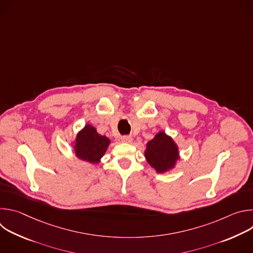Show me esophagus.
I'll use <instances>...</instances> for the list:
<instances>
[{
	"label": "esophagus",
	"mask_w": 253,
	"mask_h": 253,
	"mask_svg": "<svg viewBox=\"0 0 253 253\" xmlns=\"http://www.w3.org/2000/svg\"><path fill=\"white\" fill-rule=\"evenodd\" d=\"M132 137L131 136H122L121 137V141L124 143H131L132 142Z\"/></svg>",
	"instance_id": "obj_1"
}]
</instances>
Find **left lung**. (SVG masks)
<instances>
[{
    "mask_svg": "<svg viewBox=\"0 0 253 253\" xmlns=\"http://www.w3.org/2000/svg\"><path fill=\"white\" fill-rule=\"evenodd\" d=\"M144 154L150 166L158 173L171 170L179 159L178 146L173 139L163 131L156 134L146 144V150Z\"/></svg>",
    "mask_w": 253,
    "mask_h": 253,
    "instance_id": "obj_1",
    "label": "left lung"
}]
</instances>
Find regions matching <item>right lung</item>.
Masks as SVG:
<instances>
[{
	"mask_svg": "<svg viewBox=\"0 0 253 253\" xmlns=\"http://www.w3.org/2000/svg\"><path fill=\"white\" fill-rule=\"evenodd\" d=\"M74 143L76 157L95 164L100 162L109 146L110 140L106 136L100 135L92 125L87 124L77 134Z\"/></svg>",
	"mask_w": 253,
	"mask_h": 253,
	"instance_id": "add662e5",
	"label": "right lung"
}]
</instances>
